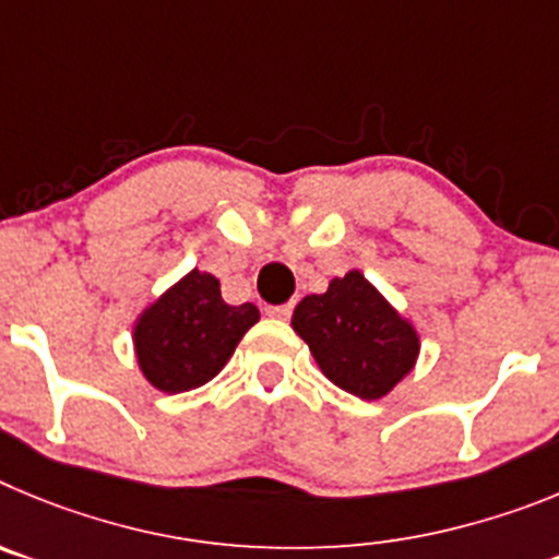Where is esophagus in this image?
<instances>
[{
	"label": "esophagus",
	"instance_id": "obj_1",
	"mask_svg": "<svg viewBox=\"0 0 559 559\" xmlns=\"http://www.w3.org/2000/svg\"><path fill=\"white\" fill-rule=\"evenodd\" d=\"M295 304H284V306H267V314L270 317H278V320H286L292 314Z\"/></svg>",
	"mask_w": 559,
	"mask_h": 559
}]
</instances>
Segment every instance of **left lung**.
Segmentation results:
<instances>
[{"mask_svg": "<svg viewBox=\"0 0 559 559\" xmlns=\"http://www.w3.org/2000/svg\"><path fill=\"white\" fill-rule=\"evenodd\" d=\"M292 329L340 390L365 401L399 384L420 348L415 329L359 270L331 281L323 295H306L292 314Z\"/></svg>", "mask_w": 559, "mask_h": 559, "instance_id": "obj_1", "label": "left lung"}]
</instances>
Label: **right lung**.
Returning a JSON list of instances; mask_svg holds the SVG:
<instances>
[{
  "label": "right lung",
  "mask_w": 559,
  "mask_h": 559,
  "mask_svg": "<svg viewBox=\"0 0 559 559\" xmlns=\"http://www.w3.org/2000/svg\"><path fill=\"white\" fill-rule=\"evenodd\" d=\"M253 323V304L228 306L219 281L192 270L142 314L133 334L135 356L150 384L175 395L214 379Z\"/></svg>",
  "instance_id": "obj_1"
}]
</instances>
